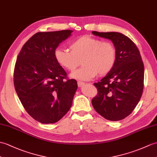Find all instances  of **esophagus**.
I'll return each instance as SVG.
<instances>
[{
	"label": "esophagus",
	"instance_id": "34e87169",
	"mask_svg": "<svg viewBox=\"0 0 157 157\" xmlns=\"http://www.w3.org/2000/svg\"><path fill=\"white\" fill-rule=\"evenodd\" d=\"M84 84H85V83H83L82 82H80V81L78 82V87H79L83 86H84Z\"/></svg>",
	"mask_w": 157,
	"mask_h": 157
}]
</instances>
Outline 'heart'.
<instances>
[{
  "label": "heart",
  "instance_id": "heart-1",
  "mask_svg": "<svg viewBox=\"0 0 157 157\" xmlns=\"http://www.w3.org/2000/svg\"><path fill=\"white\" fill-rule=\"evenodd\" d=\"M70 52L57 48L54 52L56 60L61 67L72 72L82 61L83 66L71 74V78L89 81L96 77L108 74L116 62V49L110 42L82 36L70 45Z\"/></svg>",
  "mask_w": 157,
  "mask_h": 157
}]
</instances>
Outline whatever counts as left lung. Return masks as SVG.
I'll return each mask as SVG.
<instances>
[{"instance_id": "8db88e82", "label": "left lung", "mask_w": 157, "mask_h": 157, "mask_svg": "<svg viewBox=\"0 0 157 157\" xmlns=\"http://www.w3.org/2000/svg\"><path fill=\"white\" fill-rule=\"evenodd\" d=\"M94 35L110 39L116 49V62L108 74L94 83L98 95L92 104L102 117L118 121L130 115L142 96L144 64L134 43L118 32L92 31Z\"/></svg>"}]
</instances>
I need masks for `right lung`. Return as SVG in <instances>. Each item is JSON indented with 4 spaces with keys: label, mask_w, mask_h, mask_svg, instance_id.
Segmentation results:
<instances>
[{
    "label": "right lung",
    "mask_w": 157,
    "mask_h": 157,
    "mask_svg": "<svg viewBox=\"0 0 157 157\" xmlns=\"http://www.w3.org/2000/svg\"><path fill=\"white\" fill-rule=\"evenodd\" d=\"M73 31L39 32L29 39L17 57L14 85L25 110L43 124L59 121L70 110L77 90L57 63L54 52Z\"/></svg>",
    "instance_id": "1"
}]
</instances>
